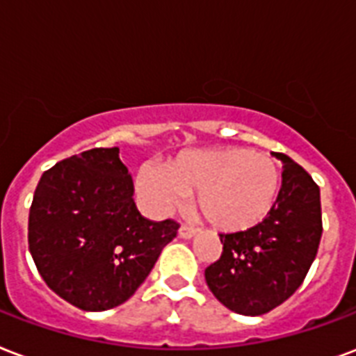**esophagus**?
Listing matches in <instances>:
<instances>
[{"label":"esophagus","instance_id":"esophagus-1","mask_svg":"<svg viewBox=\"0 0 356 356\" xmlns=\"http://www.w3.org/2000/svg\"><path fill=\"white\" fill-rule=\"evenodd\" d=\"M178 236H180V238H184V239H191V238H195V236H197V230H195L193 227H187V225H181L180 230H178Z\"/></svg>","mask_w":356,"mask_h":356}]
</instances>
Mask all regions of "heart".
Masks as SVG:
<instances>
[{"instance_id":"obj_1","label":"heart","mask_w":356,"mask_h":356,"mask_svg":"<svg viewBox=\"0 0 356 356\" xmlns=\"http://www.w3.org/2000/svg\"><path fill=\"white\" fill-rule=\"evenodd\" d=\"M280 184L275 159L243 147L189 150L169 167L148 161L137 170V191L150 213L169 216L195 193L198 213L225 232H241L266 221Z\"/></svg>"}]
</instances>
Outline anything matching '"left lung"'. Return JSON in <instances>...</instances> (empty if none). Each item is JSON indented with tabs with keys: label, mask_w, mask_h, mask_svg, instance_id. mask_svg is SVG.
Segmentation results:
<instances>
[{
	"label": "left lung",
	"mask_w": 356,
	"mask_h": 356,
	"mask_svg": "<svg viewBox=\"0 0 356 356\" xmlns=\"http://www.w3.org/2000/svg\"><path fill=\"white\" fill-rule=\"evenodd\" d=\"M282 187L260 225L219 234L221 258L204 277L217 301L241 316L267 314L290 299L307 277L321 239V200L312 176L286 154Z\"/></svg>",
	"instance_id": "left-lung-1"
}]
</instances>
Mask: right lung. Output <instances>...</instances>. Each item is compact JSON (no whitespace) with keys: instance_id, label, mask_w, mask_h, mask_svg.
<instances>
[{"instance_id":"add662e5","label":"right lung","mask_w":356,"mask_h":356,"mask_svg":"<svg viewBox=\"0 0 356 356\" xmlns=\"http://www.w3.org/2000/svg\"><path fill=\"white\" fill-rule=\"evenodd\" d=\"M178 222L148 221L118 148H92L46 170L29 209V252L49 288L85 312L134 296L176 238Z\"/></svg>"}]
</instances>
